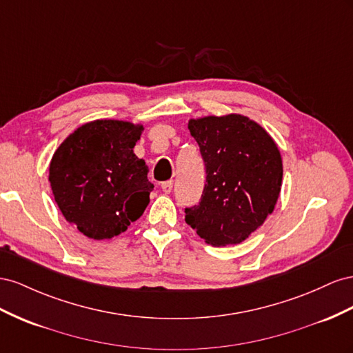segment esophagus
Returning a JSON list of instances; mask_svg holds the SVG:
<instances>
[{"label":"esophagus","mask_w":353,"mask_h":353,"mask_svg":"<svg viewBox=\"0 0 353 353\" xmlns=\"http://www.w3.org/2000/svg\"><path fill=\"white\" fill-rule=\"evenodd\" d=\"M161 189H163L164 194H170L173 190V180H167V182L161 183Z\"/></svg>","instance_id":"1"}]
</instances>
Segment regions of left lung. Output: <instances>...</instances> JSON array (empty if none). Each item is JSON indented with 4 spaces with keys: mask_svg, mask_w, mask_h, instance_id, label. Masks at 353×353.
Masks as SVG:
<instances>
[{
    "mask_svg": "<svg viewBox=\"0 0 353 353\" xmlns=\"http://www.w3.org/2000/svg\"><path fill=\"white\" fill-rule=\"evenodd\" d=\"M207 173L199 205L186 223L207 244L243 243L275 210L283 185V158L266 130L241 114L190 118Z\"/></svg>",
    "mask_w": 353,
    "mask_h": 353,
    "instance_id": "obj_1",
    "label": "left lung"
}]
</instances>
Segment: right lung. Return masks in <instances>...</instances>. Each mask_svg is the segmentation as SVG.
I'll use <instances>...</instances> for the list:
<instances>
[{
	"mask_svg": "<svg viewBox=\"0 0 353 353\" xmlns=\"http://www.w3.org/2000/svg\"><path fill=\"white\" fill-rule=\"evenodd\" d=\"M142 124L94 119L70 133L50 161L48 180L59 210L90 239L123 234L143 214L154 185L134 154Z\"/></svg>",
	"mask_w": 353,
	"mask_h": 353,
	"instance_id": "right-lung-1",
	"label": "right lung"
}]
</instances>
